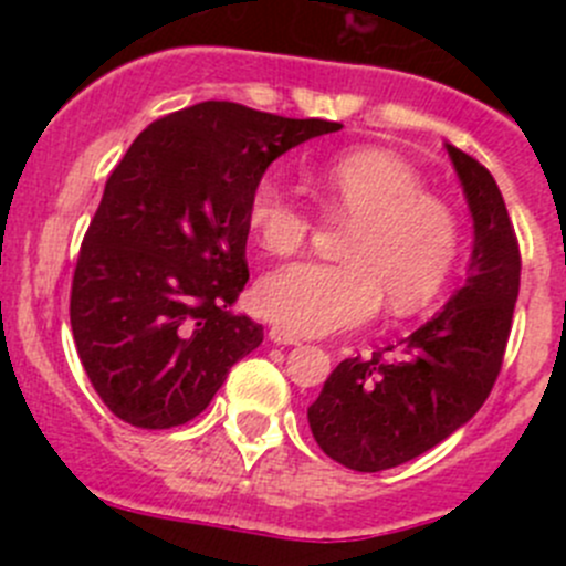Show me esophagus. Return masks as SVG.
Returning <instances> with one entry per match:
<instances>
[{
	"label": "esophagus",
	"instance_id": "1",
	"mask_svg": "<svg viewBox=\"0 0 566 566\" xmlns=\"http://www.w3.org/2000/svg\"><path fill=\"white\" fill-rule=\"evenodd\" d=\"M268 339H271L273 345H301L298 336L290 334V331L282 328V325H273V328L268 331Z\"/></svg>",
	"mask_w": 566,
	"mask_h": 566
}]
</instances>
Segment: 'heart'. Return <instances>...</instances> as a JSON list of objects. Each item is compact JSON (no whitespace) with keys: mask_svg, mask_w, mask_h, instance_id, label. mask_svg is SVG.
<instances>
[{"mask_svg":"<svg viewBox=\"0 0 566 566\" xmlns=\"http://www.w3.org/2000/svg\"><path fill=\"white\" fill-rule=\"evenodd\" d=\"M331 219L350 221L345 262H293L260 279L254 306L301 336H325L367 323L380 301L408 315L441 290L458 260L460 224L405 158L361 147L312 169ZM247 227L268 254H295L312 232V213L279 175L254 182Z\"/></svg>","mask_w":566,"mask_h":566,"instance_id":"1","label":"heart"}]
</instances>
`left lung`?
<instances>
[{
    "label": "left lung",
    "instance_id": "left-lung-1",
    "mask_svg": "<svg viewBox=\"0 0 566 566\" xmlns=\"http://www.w3.org/2000/svg\"><path fill=\"white\" fill-rule=\"evenodd\" d=\"M473 219L465 282L436 317L369 358H345L310 405L331 460L375 473L430 452L473 419L499 378L521 251L493 175L447 145Z\"/></svg>",
    "mask_w": 566,
    "mask_h": 566
}]
</instances>
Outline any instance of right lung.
<instances>
[{
  "mask_svg": "<svg viewBox=\"0 0 566 566\" xmlns=\"http://www.w3.org/2000/svg\"><path fill=\"white\" fill-rule=\"evenodd\" d=\"M339 128L205 101L136 136L108 175L71 290L78 358L117 419L186 424L260 347L262 325L232 312L249 282V193L279 156Z\"/></svg>",
  "mask_w": 566,
  "mask_h": 566,
  "instance_id": "right-lung-1",
  "label": "right lung"
}]
</instances>
